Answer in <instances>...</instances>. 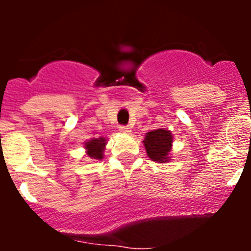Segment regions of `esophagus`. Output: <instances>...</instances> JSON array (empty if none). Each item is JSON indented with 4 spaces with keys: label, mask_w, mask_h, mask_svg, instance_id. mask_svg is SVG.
Listing matches in <instances>:
<instances>
[{
    "label": "esophagus",
    "mask_w": 251,
    "mask_h": 251,
    "mask_svg": "<svg viewBox=\"0 0 251 251\" xmlns=\"http://www.w3.org/2000/svg\"><path fill=\"white\" fill-rule=\"evenodd\" d=\"M119 130H121L122 133H124V134H128V133H130V128L127 127V126H121V127H119Z\"/></svg>",
    "instance_id": "obj_1"
}]
</instances>
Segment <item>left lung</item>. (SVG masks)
I'll return each instance as SVG.
<instances>
[{"mask_svg":"<svg viewBox=\"0 0 251 251\" xmlns=\"http://www.w3.org/2000/svg\"><path fill=\"white\" fill-rule=\"evenodd\" d=\"M172 134L167 129H154L146 134L143 141L147 154L152 161L166 162L172 146Z\"/></svg>","mask_w":251,"mask_h":251,"instance_id":"8db88e82","label":"left lung"}]
</instances>
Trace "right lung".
Returning a JSON list of instances; mask_svg holds the SVG:
<instances>
[{
	"label": "right lung",
	"instance_id": "right-lung-1",
	"mask_svg": "<svg viewBox=\"0 0 251 251\" xmlns=\"http://www.w3.org/2000/svg\"><path fill=\"white\" fill-rule=\"evenodd\" d=\"M104 146H105V139L101 138H93L92 141L86 142L85 148L88 150V156L92 157L94 159H101L103 158V151Z\"/></svg>",
	"mask_w": 251,
	"mask_h": 251
}]
</instances>
